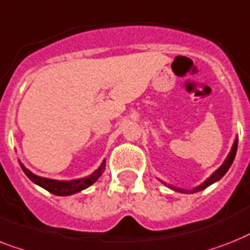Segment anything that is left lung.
<instances>
[{
    "mask_svg": "<svg viewBox=\"0 0 250 250\" xmlns=\"http://www.w3.org/2000/svg\"><path fill=\"white\" fill-rule=\"evenodd\" d=\"M236 150H237V139L235 140L234 145H232V149H231L230 154L227 155L226 160L224 162V164L221 166L218 169H217L214 173L210 176L208 180H206V181L203 182L202 185H199V186H196V188H194L192 190H185V188H174V186H172V185H168V188H172V190H174V191L177 192H182V194H192V192H198V191H202V190H204V188H207L208 186H210L212 184H214L216 181H218V180H221V178L224 177L225 173H226L227 171H229V168L231 167V164H232V162H234L235 159V155H236ZM166 185V184H164Z\"/></svg>",
    "mask_w": 250,
    "mask_h": 250,
    "instance_id": "1",
    "label": "left lung"
}]
</instances>
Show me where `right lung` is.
Returning <instances> with one entry per match:
<instances>
[{
	"instance_id": "1",
	"label": "right lung",
	"mask_w": 250,
	"mask_h": 250,
	"mask_svg": "<svg viewBox=\"0 0 250 250\" xmlns=\"http://www.w3.org/2000/svg\"><path fill=\"white\" fill-rule=\"evenodd\" d=\"M20 167L24 171V173L29 177L30 181H33L34 184H37L38 186L43 188L44 190H47L54 195L58 196H66L72 195V194H76V192L82 191L84 188H87L88 186L93 184V182L97 181V178L100 177L103 172L105 169V160L101 163V166L97 168L96 171L93 172L92 174H90L88 177L79 178V180H74V181H56V180H50V178H43L40 177V176H36L33 174L29 169H26L23 164H20Z\"/></svg>"
}]
</instances>
